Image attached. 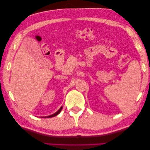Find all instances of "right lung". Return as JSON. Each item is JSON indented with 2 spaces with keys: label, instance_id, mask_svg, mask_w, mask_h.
<instances>
[{
  "label": "right lung",
  "instance_id": "1",
  "mask_svg": "<svg viewBox=\"0 0 150 150\" xmlns=\"http://www.w3.org/2000/svg\"><path fill=\"white\" fill-rule=\"evenodd\" d=\"M62 110V106H61V107L59 108V110H58V111H57L56 112H55V113H54V114H52V115H50V116H46V117H45V118H49V117H54V116H56V115H58L59 112H61V110Z\"/></svg>",
  "mask_w": 150,
  "mask_h": 150
}]
</instances>
